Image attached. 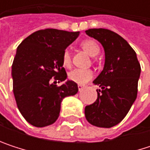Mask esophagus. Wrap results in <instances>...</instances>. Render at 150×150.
I'll use <instances>...</instances> for the list:
<instances>
[{"instance_id": "esophagus-1", "label": "esophagus", "mask_w": 150, "mask_h": 150, "mask_svg": "<svg viewBox=\"0 0 150 150\" xmlns=\"http://www.w3.org/2000/svg\"><path fill=\"white\" fill-rule=\"evenodd\" d=\"M83 88H84V85H82V84H78V89H79V91H81Z\"/></svg>"}]
</instances>
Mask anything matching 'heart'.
Masks as SVG:
<instances>
[{
  "mask_svg": "<svg viewBox=\"0 0 150 150\" xmlns=\"http://www.w3.org/2000/svg\"><path fill=\"white\" fill-rule=\"evenodd\" d=\"M81 47L89 55L95 56L100 52L98 44L93 40H85L81 43ZM62 65L66 68L71 66V56L68 50H65L62 54ZM93 71L90 69H75L69 73V79L78 84H85L93 77Z\"/></svg>",
  "mask_w": 150,
  "mask_h": 150,
  "instance_id": "1",
  "label": "heart"
}]
</instances>
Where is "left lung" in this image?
I'll list each match as a JSON object with an SVG mask.
<instances>
[{
    "label": "left lung",
    "instance_id": "1",
    "mask_svg": "<svg viewBox=\"0 0 150 150\" xmlns=\"http://www.w3.org/2000/svg\"><path fill=\"white\" fill-rule=\"evenodd\" d=\"M85 32L105 51L103 70L93 81L101 89L96 101L85 107V117L94 126L111 128L123 120L136 99L141 66L135 50L118 34L105 28Z\"/></svg>",
    "mask_w": 150,
    "mask_h": 150
}]
</instances>
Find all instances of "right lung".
<instances>
[{
  "mask_svg": "<svg viewBox=\"0 0 150 150\" xmlns=\"http://www.w3.org/2000/svg\"><path fill=\"white\" fill-rule=\"evenodd\" d=\"M79 34L42 29L28 36L17 47L12 65L13 91L21 114L35 127L53 124L59 117L62 99L78 92L74 81L57 86L56 81L67 79L62 54Z\"/></svg>",
  "mask_w": 150,
  "mask_h": 150,
  "instance_id": "right-lung-1",
  "label": "right lung"
}]
</instances>
